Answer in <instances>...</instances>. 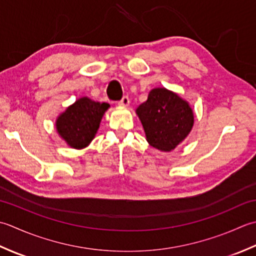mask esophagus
<instances>
[{"instance_id": "esophagus-1", "label": "esophagus", "mask_w": 256, "mask_h": 256, "mask_svg": "<svg viewBox=\"0 0 256 256\" xmlns=\"http://www.w3.org/2000/svg\"><path fill=\"white\" fill-rule=\"evenodd\" d=\"M129 102H130L129 97L128 96H124V97L122 98V100L118 102V105L119 106H122V107H127L129 105Z\"/></svg>"}]
</instances>
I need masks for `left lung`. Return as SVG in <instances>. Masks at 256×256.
<instances>
[{"mask_svg": "<svg viewBox=\"0 0 256 256\" xmlns=\"http://www.w3.org/2000/svg\"><path fill=\"white\" fill-rule=\"evenodd\" d=\"M136 114L148 144L168 152L184 142L194 124V112L189 102L164 87L151 90L147 102L136 109Z\"/></svg>", "mask_w": 256, "mask_h": 256, "instance_id": "1", "label": "left lung"}]
</instances>
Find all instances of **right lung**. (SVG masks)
<instances>
[{
	"mask_svg": "<svg viewBox=\"0 0 256 256\" xmlns=\"http://www.w3.org/2000/svg\"><path fill=\"white\" fill-rule=\"evenodd\" d=\"M109 107L107 102H94L86 96L78 98L56 118V132L68 147L84 149L95 138Z\"/></svg>",
	"mask_w": 256,
	"mask_h": 256,
	"instance_id": "add662e5",
	"label": "right lung"
}]
</instances>
